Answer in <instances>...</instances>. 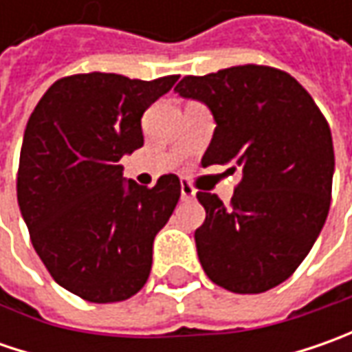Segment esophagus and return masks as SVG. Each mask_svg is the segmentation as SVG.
Instances as JSON below:
<instances>
[{"label":"esophagus","mask_w":352,"mask_h":352,"mask_svg":"<svg viewBox=\"0 0 352 352\" xmlns=\"http://www.w3.org/2000/svg\"><path fill=\"white\" fill-rule=\"evenodd\" d=\"M182 190V199L184 201H188V199H194V196H196V190H194V186L188 182V180H182V186H180Z\"/></svg>","instance_id":"obj_1"}]
</instances>
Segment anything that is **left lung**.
<instances>
[{
    "instance_id": "left-lung-1",
    "label": "left lung",
    "mask_w": 352,
    "mask_h": 352,
    "mask_svg": "<svg viewBox=\"0 0 352 352\" xmlns=\"http://www.w3.org/2000/svg\"><path fill=\"white\" fill-rule=\"evenodd\" d=\"M174 91L206 103L217 123L201 164L243 170L229 206L197 192L206 210L196 229L199 263L225 290H270L296 272L327 219L329 123L294 76L263 64L184 76Z\"/></svg>"
}]
</instances>
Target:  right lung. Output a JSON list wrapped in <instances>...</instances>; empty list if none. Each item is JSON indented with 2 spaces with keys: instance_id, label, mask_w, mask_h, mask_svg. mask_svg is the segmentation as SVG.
<instances>
[{
  "instance_id": "obj_1",
  "label": "right lung",
  "mask_w": 352,
  "mask_h": 352,
  "mask_svg": "<svg viewBox=\"0 0 352 352\" xmlns=\"http://www.w3.org/2000/svg\"><path fill=\"white\" fill-rule=\"evenodd\" d=\"M180 76H64L27 121L17 201L36 254L62 288L94 304L129 300L146 284L153 243L180 199V180L123 182L119 160L141 148L142 113Z\"/></svg>"
}]
</instances>
